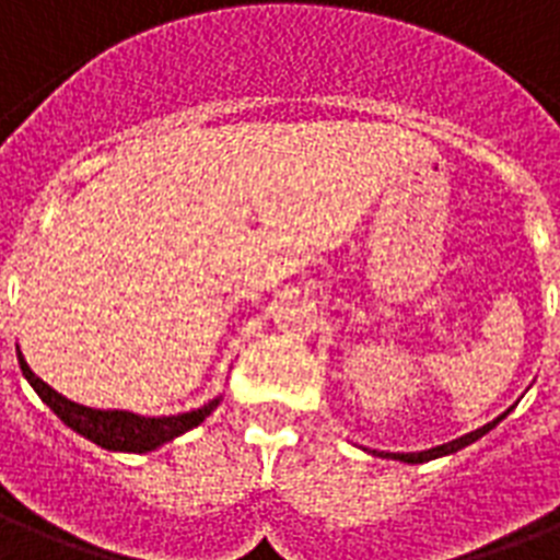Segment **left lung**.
<instances>
[{
	"label": "left lung",
	"instance_id": "obj_1",
	"mask_svg": "<svg viewBox=\"0 0 560 560\" xmlns=\"http://www.w3.org/2000/svg\"><path fill=\"white\" fill-rule=\"evenodd\" d=\"M509 411H512V408H509ZM509 411H503L501 417H494L492 422H486L483 429L469 431V434H463V438L452 440V443L438 445V448H429V452H411V454H390V452H385V454H380V457H390V460H402V463H429V460H438V457H445V454L460 452V448H466V445H471V443H475V440L483 438V434H489V431H492L494 425H498V422L506 420V413H509Z\"/></svg>",
	"mask_w": 560,
	"mask_h": 560
}]
</instances>
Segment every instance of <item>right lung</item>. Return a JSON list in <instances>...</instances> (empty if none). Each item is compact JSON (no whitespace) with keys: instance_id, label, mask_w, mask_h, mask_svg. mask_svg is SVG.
<instances>
[{"instance_id":"right-lung-1","label":"right lung","mask_w":560,"mask_h":560,"mask_svg":"<svg viewBox=\"0 0 560 560\" xmlns=\"http://www.w3.org/2000/svg\"><path fill=\"white\" fill-rule=\"evenodd\" d=\"M16 359H20L22 376L28 380L31 388L39 394L45 406L57 413L59 420L66 422L68 429H74L77 434H83L85 440L97 443L100 448H108V452H131V454H147L161 448L163 443L180 438L195 425H201L209 413L215 411L221 397L209 399L207 406L195 408V411L186 413H172V417H143V413L131 411H100V408L80 406V402H71L68 397L57 394L48 383H43L39 376L34 374L22 357V351L16 348Z\"/></svg>"}]
</instances>
